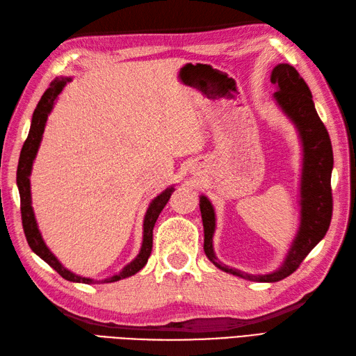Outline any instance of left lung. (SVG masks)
<instances>
[{"label":"left lung","mask_w":356,"mask_h":356,"mask_svg":"<svg viewBox=\"0 0 356 356\" xmlns=\"http://www.w3.org/2000/svg\"><path fill=\"white\" fill-rule=\"evenodd\" d=\"M271 82L275 85L274 100L291 118L302 142V175H301V225L293 239L286 261L271 274L254 275L217 261L213 248L216 230L214 208L207 196H200L199 207L204 223L205 254L220 270L238 275L250 282L273 283L289 277L328 232L332 217L331 172L334 165L331 139L323 122L316 112L309 85L289 64H278L273 69Z\"/></svg>","instance_id":"1"}]
</instances>
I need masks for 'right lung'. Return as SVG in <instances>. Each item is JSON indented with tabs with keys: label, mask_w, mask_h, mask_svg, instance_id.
I'll list each match as a JSON object with an SVG mask.
<instances>
[{
	"label": "right lung",
	"mask_w": 356,
	"mask_h": 356,
	"mask_svg": "<svg viewBox=\"0 0 356 356\" xmlns=\"http://www.w3.org/2000/svg\"><path fill=\"white\" fill-rule=\"evenodd\" d=\"M70 78H56L51 82L49 88L44 91L42 95L40 102H38L37 108L33 113V120H31V127L30 133H28V138L24 143L22 151H21V157H19V165H17V188H19V196H21V214H22V226H24V232L26 236L28 245L31 247L33 252L40 256L46 264H49L54 270L58 273L63 278L69 282L74 283H85V284H91V283H113L118 282L121 278H127L130 275H134L138 271H140L143 266L147 265L148 257L151 254L152 250V229H154V225L157 222V218L161 213V209L165 208L168 204V200L170 199V195L174 193V187H169L151 202L145 218H143V241L140 252L136 256L134 261H131L127 266L122 268V271L118 274H115L112 277L104 278V280H92V278H86L76 275L72 271L67 270L61 265V262L54 256L49 248L46 247L40 230H38L35 217H34V211L31 207V187H30V175H31V169H33V161L37 156L38 147H40V142L43 138V131L47 117H49L51 111L54 109V103L58 97L60 92L65 86L67 82H70Z\"/></svg>",
	"instance_id": "right-lung-1"
}]
</instances>
